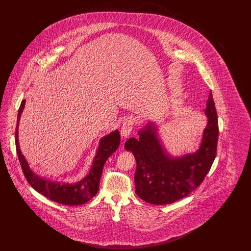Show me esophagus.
<instances>
[{"instance_id":"34e87169","label":"esophagus","mask_w":251,"mask_h":251,"mask_svg":"<svg viewBox=\"0 0 251 251\" xmlns=\"http://www.w3.org/2000/svg\"><path fill=\"white\" fill-rule=\"evenodd\" d=\"M134 121H135V119L131 116V117H128L126 120H124L123 125H122L121 130H120V134L123 138H127L131 134V130H132L133 125H134Z\"/></svg>"}]
</instances>
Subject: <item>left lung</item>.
Masks as SVG:
<instances>
[{
	"instance_id": "1",
	"label": "left lung",
	"mask_w": 251,
	"mask_h": 251,
	"mask_svg": "<svg viewBox=\"0 0 251 251\" xmlns=\"http://www.w3.org/2000/svg\"><path fill=\"white\" fill-rule=\"evenodd\" d=\"M208 122L203 131L200 149L179 157L169 155L158 136L155 123L149 121L138 131L139 138L131 137L125 150L136 161L135 193L146 202L165 205L186 197L206 177L217 149L218 120L212 91L206 103Z\"/></svg>"
}]
</instances>
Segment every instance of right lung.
<instances>
[{
	"label": "right lung",
	"instance_id": "add662e5",
	"mask_svg": "<svg viewBox=\"0 0 251 251\" xmlns=\"http://www.w3.org/2000/svg\"><path fill=\"white\" fill-rule=\"evenodd\" d=\"M24 105L25 100L22 101L19 109L15 138L17 153L27 181L36 192L45 196L52 201L71 206L81 205L87 202L89 200L95 197L96 194L99 191L100 179L106 160L118 150L120 146V131L118 130L112 131L100 140L93 164L89 169L88 174L82 180L75 183L51 181L34 173V171L29 167V164L24 154L22 153L19 143V125Z\"/></svg>",
	"mask_w": 251,
	"mask_h": 251
}]
</instances>
